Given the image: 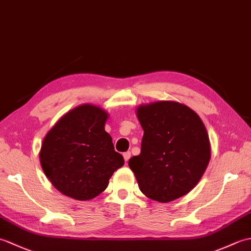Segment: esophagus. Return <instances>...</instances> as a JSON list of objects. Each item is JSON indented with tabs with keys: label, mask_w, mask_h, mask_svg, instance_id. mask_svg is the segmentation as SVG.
I'll use <instances>...</instances> for the list:
<instances>
[{
	"label": "esophagus",
	"mask_w": 251,
	"mask_h": 251,
	"mask_svg": "<svg viewBox=\"0 0 251 251\" xmlns=\"http://www.w3.org/2000/svg\"><path fill=\"white\" fill-rule=\"evenodd\" d=\"M123 156H124L125 162L127 163V162L129 161V158H130V152H125L124 154H123Z\"/></svg>",
	"instance_id": "34e87169"
}]
</instances>
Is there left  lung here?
<instances>
[{
  "label": "left lung",
  "instance_id": "1",
  "mask_svg": "<svg viewBox=\"0 0 251 251\" xmlns=\"http://www.w3.org/2000/svg\"><path fill=\"white\" fill-rule=\"evenodd\" d=\"M136 115L145 134L141 153L128 165L139 189L159 202L188 194L200 182L211 156L201 117L177 101L140 104Z\"/></svg>",
  "mask_w": 251,
  "mask_h": 251
}]
</instances>
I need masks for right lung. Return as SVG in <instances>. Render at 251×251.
<instances>
[{
  "mask_svg": "<svg viewBox=\"0 0 251 251\" xmlns=\"http://www.w3.org/2000/svg\"><path fill=\"white\" fill-rule=\"evenodd\" d=\"M109 113L84 103L62 115L47 131L40 163L50 183L77 201L95 199L106 189L112 175L124 165L104 130Z\"/></svg>",
  "mask_w": 251,
  "mask_h": 251,
  "instance_id": "1",
  "label": "right lung"
}]
</instances>
